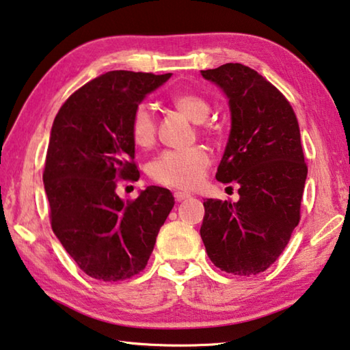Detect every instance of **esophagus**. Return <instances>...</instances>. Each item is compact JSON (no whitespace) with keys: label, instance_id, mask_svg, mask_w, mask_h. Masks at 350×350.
<instances>
[{"label":"esophagus","instance_id":"1","mask_svg":"<svg viewBox=\"0 0 350 350\" xmlns=\"http://www.w3.org/2000/svg\"><path fill=\"white\" fill-rule=\"evenodd\" d=\"M174 197H175L176 202H183V200H186V198L191 197V193H187V192H181V191H176V192L174 193Z\"/></svg>","mask_w":350,"mask_h":350}]
</instances>
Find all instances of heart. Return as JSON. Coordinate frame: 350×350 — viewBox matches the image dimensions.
<instances>
[{"label": "heart", "mask_w": 350, "mask_h": 350, "mask_svg": "<svg viewBox=\"0 0 350 350\" xmlns=\"http://www.w3.org/2000/svg\"><path fill=\"white\" fill-rule=\"evenodd\" d=\"M172 105L185 113L193 122H203L211 113L204 97L181 91L170 97ZM131 141L137 147L153 146L157 137V121L150 105L139 104L130 116ZM211 165V154L204 147H189L181 150H164L148 164V175L159 185L175 189H193L204 180Z\"/></svg>", "instance_id": "1"}]
</instances>
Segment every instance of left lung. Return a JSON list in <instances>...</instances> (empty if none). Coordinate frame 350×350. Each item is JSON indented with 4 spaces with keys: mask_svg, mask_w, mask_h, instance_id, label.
<instances>
[{
    "mask_svg": "<svg viewBox=\"0 0 350 350\" xmlns=\"http://www.w3.org/2000/svg\"><path fill=\"white\" fill-rule=\"evenodd\" d=\"M229 99L231 131L215 178L237 183V203L208 198L200 228L221 271L251 276L278 260L301 219L307 164L290 102L242 63L202 71Z\"/></svg>",
    "mask_w": 350,
    "mask_h": 350,
    "instance_id": "left-lung-1",
    "label": "left lung"
}]
</instances>
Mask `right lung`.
Returning a JSON list of instances; mask_svg holds the SVG:
<instances>
[{
    "instance_id": "obj_1",
    "label": "right lung",
    "mask_w": 350,
    "mask_h": 350,
    "mask_svg": "<svg viewBox=\"0 0 350 350\" xmlns=\"http://www.w3.org/2000/svg\"><path fill=\"white\" fill-rule=\"evenodd\" d=\"M170 76L105 72L68 97L54 119L43 172L51 226L93 279L118 282L144 270L175 204L158 186L127 202L116 193L119 180L139 178L131 113Z\"/></svg>"
}]
</instances>
